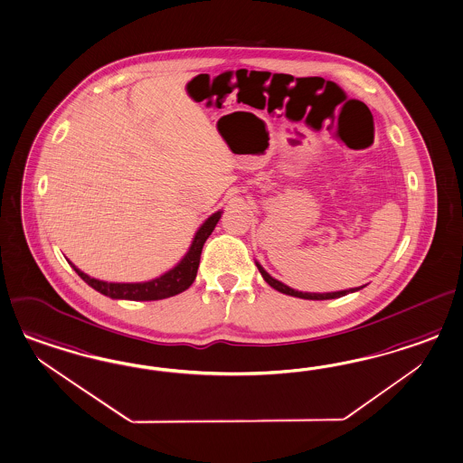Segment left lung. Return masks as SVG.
I'll list each match as a JSON object with an SVG mask.
<instances>
[{"label": "left lung", "instance_id": "1", "mask_svg": "<svg viewBox=\"0 0 463 463\" xmlns=\"http://www.w3.org/2000/svg\"><path fill=\"white\" fill-rule=\"evenodd\" d=\"M256 267L260 269V273H261V277L265 279L269 287H273L275 290H279L281 294L292 295V297H298V298H307V300H329V298H337V297H343V295L353 294V292H358L360 288H364V287H358V288H350V290H341V292H331V294H308V292H298V290H294V288H290V287H287L285 283H281V281L275 280L273 277H269L267 271H265V268L261 267L260 263H256Z\"/></svg>", "mask_w": 463, "mask_h": 463}]
</instances>
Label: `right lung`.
<instances>
[{
	"instance_id": "add662e5",
	"label": "right lung",
	"mask_w": 463,
	"mask_h": 463,
	"mask_svg": "<svg viewBox=\"0 0 463 463\" xmlns=\"http://www.w3.org/2000/svg\"><path fill=\"white\" fill-rule=\"evenodd\" d=\"M222 212H215L196 231L194 242L188 252L183 256L182 261L175 268H171L165 275L157 277L155 280L142 281V283H110V281L97 280L88 277L81 269L74 267V271L83 279L90 287H93L99 294L107 295L110 298H124V300H161L173 295L184 292L196 277V269L200 265V254L205 241L209 239L212 231L221 219Z\"/></svg>"
}]
</instances>
